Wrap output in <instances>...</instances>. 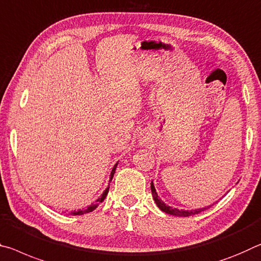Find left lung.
Masks as SVG:
<instances>
[{
	"instance_id": "obj_1",
	"label": "left lung",
	"mask_w": 261,
	"mask_h": 261,
	"mask_svg": "<svg viewBox=\"0 0 261 261\" xmlns=\"http://www.w3.org/2000/svg\"><path fill=\"white\" fill-rule=\"evenodd\" d=\"M150 189H151V194H152V198L155 200V202L157 204V207H159L162 212L166 213V214H170V215H174V216H180V217H187V216H191V215H195V214H199V213H201L203 211H206L211 206H207V207H203V208H198V209H191V211H184V209H178V208H172L169 204H166L163 200H162L159 194H157L156 189H155V185H153V182L151 181L150 184Z\"/></svg>"
}]
</instances>
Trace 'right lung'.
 <instances>
[{"label": "right lung", "instance_id": "add662e5", "mask_svg": "<svg viewBox=\"0 0 261 261\" xmlns=\"http://www.w3.org/2000/svg\"><path fill=\"white\" fill-rule=\"evenodd\" d=\"M118 163H119V162H117V163H115V165L113 166L112 171H111L110 180H109L110 182L112 181V178H113V176H114V172H115V169H117V166H118ZM110 182H109V186L106 187L104 192H102V194L99 196V198H98V199L96 200V202H92V203L90 204V206H88L87 209H83V211H82V209H79L77 212H70L69 214H70V215H83V214H88V213H91V212L95 211V209L98 207V204L104 201L105 198H106V195H108L109 190H110Z\"/></svg>", "mask_w": 261, "mask_h": 261}]
</instances>
